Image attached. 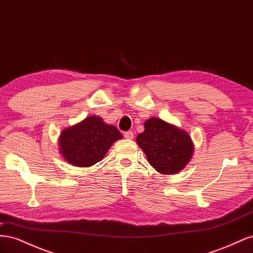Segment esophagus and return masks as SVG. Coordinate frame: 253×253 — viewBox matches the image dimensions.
<instances>
[{"mask_svg":"<svg viewBox=\"0 0 253 253\" xmlns=\"http://www.w3.org/2000/svg\"><path fill=\"white\" fill-rule=\"evenodd\" d=\"M125 137L126 139H133L134 138V133L132 131H127V132H125Z\"/></svg>","mask_w":253,"mask_h":253,"instance_id":"1","label":"esophagus"}]
</instances>
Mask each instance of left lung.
<instances>
[{"label":"left lung","mask_w":253,"mask_h":253,"mask_svg":"<svg viewBox=\"0 0 253 253\" xmlns=\"http://www.w3.org/2000/svg\"><path fill=\"white\" fill-rule=\"evenodd\" d=\"M149 164L162 174H176L193 156L190 135L163 119L152 117L144 122V131L136 138Z\"/></svg>","instance_id":"8db88e82"}]
</instances>
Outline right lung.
I'll use <instances>...</instances> for the list:
<instances>
[{
	"label": "right lung",
	"instance_id": "obj_1",
	"mask_svg": "<svg viewBox=\"0 0 253 253\" xmlns=\"http://www.w3.org/2000/svg\"><path fill=\"white\" fill-rule=\"evenodd\" d=\"M121 138L116 126L93 115L61 132L59 150L67 163L87 168L102 160L111 145Z\"/></svg>",
	"mask_w": 253,
	"mask_h": 253
}]
</instances>
